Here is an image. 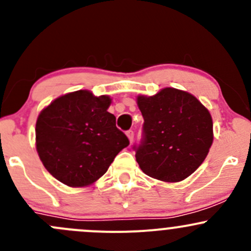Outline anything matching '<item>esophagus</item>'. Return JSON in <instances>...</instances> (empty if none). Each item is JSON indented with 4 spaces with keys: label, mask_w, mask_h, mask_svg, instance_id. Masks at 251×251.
Segmentation results:
<instances>
[{
    "label": "esophagus",
    "mask_w": 251,
    "mask_h": 251,
    "mask_svg": "<svg viewBox=\"0 0 251 251\" xmlns=\"http://www.w3.org/2000/svg\"><path fill=\"white\" fill-rule=\"evenodd\" d=\"M126 136H127V138H128V141H130V143H132L133 136H135V132H133L132 130H128L127 132H126Z\"/></svg>",
    "instance_id": "34e87169"
}]
</instances>
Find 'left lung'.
<instances>
[{
    "instance_id": "1",
    "label": "left lung",
    "mask_w": 251,
    "mask_h": 251,
    "mask_svg": "<svg viewBox=\"0 0 251 251\" xmlns=\"http://www.w3.org/2000/svg\"><path fill=\"white\" fill-rule=\"evenodd\" d=\"M143 141L136 160L148 176L179 182L191 176L206 158L214 141L209 110L186 91L165 87L154 96H138Z\"/></svg>"
}]
</instances>
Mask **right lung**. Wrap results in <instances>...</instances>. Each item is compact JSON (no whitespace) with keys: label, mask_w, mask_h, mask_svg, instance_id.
Returning a JSON list of instances; mask_svg holds the SVG:
<instances>
[{"label":"right lung","mask_w":251,"mask_h":251,"mask_svg":"<svg viewBox=\"0 0 251 251\" xmlns=\"http://www.w3.org/2000/svg\"><path fill=\"white\" fill-rule=\"evenodd\" d=\"M109 96L78 90L55 98L39 114L36 151L46 170L73 188L95 183L128 138L108 111Z\"/></svg>","instance_id":"obj_1"}]
</instances>
